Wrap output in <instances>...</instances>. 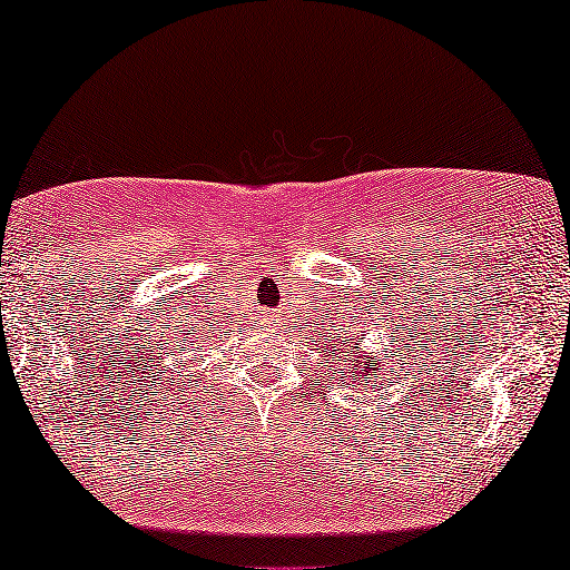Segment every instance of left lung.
<instances>
[{
	"label": "left lung",
	"instance_id": "1",
	"mask_svg": "<svg viewBox=\"0 0 570 570\" xmlns=\"http://www.w3.org/2000/svg\"><path fill=\"white\" fill-rule=\"evenodd\" d=\"M399 337H401V334H399ZM391 345H393V340H391ZM350 355H352V350H350ZM399 355H401V347H399ZM355 357H357V352H355ZM355 373L357 375H375L377 377V375L383 373V365L377 363V355H373V352H370V355H365V352H363V357H360L357 365H355ZM391 373H393V367H391ZM352 381H355V377H352ZM360 385H363V381H360ZM365 391H367V387H365Z\"/></svg>",
	"mask_w": 570,
	"mask_h": 570
}]
</instances>
